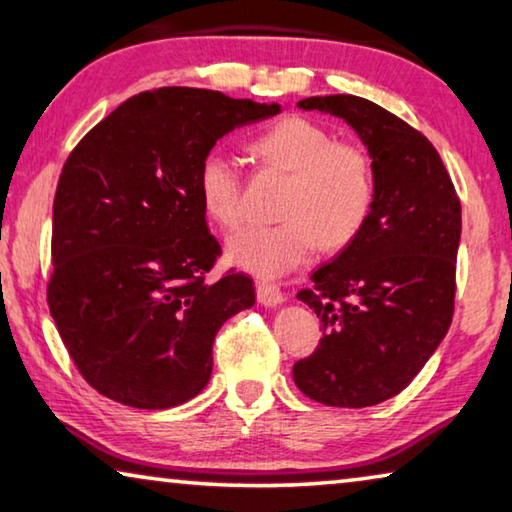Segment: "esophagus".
<instances>
[{
	"label": "esophagus",
	"mask_w": 512,
	"mask_h": 512,
	"mask_svg": "<svg viewBox=\"0 0 512 512\" xmlns=\"http://www.w3.org/2000/svg\"><path fill=\"white\" fill-rule=\"evenodd\" d=\"M257 300L262 302L264 307H277L284 300L282 291L273 282H259L257 284Z\"/></svg>",
	"instance_id": "1"
}]
</instances>
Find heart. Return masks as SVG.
I'll return each instance as SVG.
<instances>
[{"label":"heart","instance_id":"1","mask_svg":"<svg viewBox=\"0 0 512 512\" xmlns=\"http://www.w3.org/2000/svg\"><path fill=\"white\" fill-rule=\"evenodd\" d=\"M248 153L259 167L289 173V180L277 201L282 221L230 237V264L257 277H280L305 264L316 244L341 250L361 235L377 194L375 164L363 146L339 142L314 119L289 115L257 133ZM196 194L219 228L241 223V173L223 153L210 151L198 162Z\"/></svg>","mask_w":512,"mask_h":512}]
</instances>
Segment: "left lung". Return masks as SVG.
I'll return each instance as SVG.
<instances>
[{"label":"left lung","instance_id":"obj_1","mask_svg":"<svg viewBox=\"0 0 512 512\" xmlns=\"http://www.w3.org/2000/svg\"><path fill=\"white\" fill-rule=\"evenodd\" d=\"M298 106L343 117L375 164V205L361 235L298 293L323 336L293 366L314 402L363 409L402 393L452 325L461 201L433 144L393 112L352 94Z\"/></svg>","mask_w":512,"mask_h":512}]
</instances>
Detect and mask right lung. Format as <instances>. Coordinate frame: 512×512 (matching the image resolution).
I'll return each instance as SVG.
<instances>
[{
	"mask_svg": "<svg viewBox=\"0 0 512 512\" xmlns=\"http://www.w3.org/2000/svg\"><path fill=\"white\" fill-rule=\"evenodd\" d=\"M280 112L214 90L126 99L69 153L54 196L47 305L83 379L119 404L171 409L203 391L219 327L255 305L196 194L216 140Z\"/></svg>",
	"mask_w": 512,
	"mask_h": 512,
	"instance_id": "obj_1",
	"label": "right lung"
}]
</instances>
